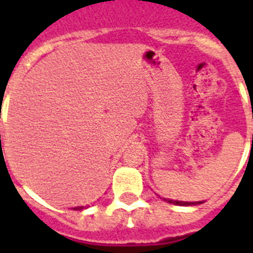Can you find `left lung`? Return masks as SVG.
Returning <instances> with one entry per match:
<instances>
[{
	"instance_id": "obj_1",
	"label": "left lung",
	"mask_w": 253,
	"mask_h": 253,
	"mask_svg": "<svg viewBox=\"0 0 253 253\" xmlns=\"http://www.w3.org/2000/svg\"><path fill=\"white\" fill-rule=\"evenodd\" d=\"M164 201H167L168 204H173V205H180V206H194V205H200L204 204V202H185V201H174V200H168V198H164Z\"/></svg>"
}]
</instances>
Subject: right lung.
<instances>
[{"mask_svg": "<svg viewBox=\"0 0 253 253\" xmlns=\"http://www.w3.org/2000/svg\"><path fill=\"white\" fill-rule=\"evenodd\" d=\"M83 209H85V206H77V208H75L73 210H83Z\"/></svg>", "mask_w": 253, "mask_h": 253, "instance_id": "right-lung-1", "label": "right lung"}]
</instances>
